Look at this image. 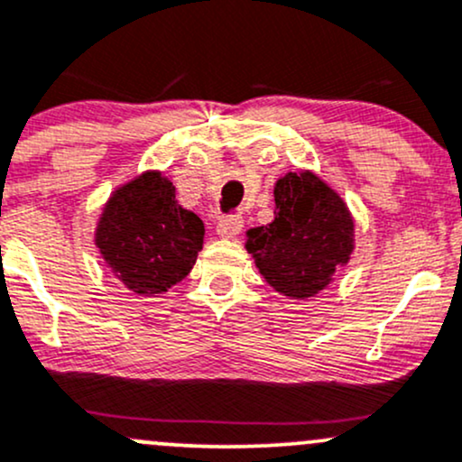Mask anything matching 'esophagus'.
<instances>
[{
	"instance_id": "obj_1",
	"label": "esophagus",
	"mask_w": 462,
	"mask_h": 462,
	"mask_svg": "<svg viewBox=\"0 0 462 462\" xmlns=\"http://www.w3.org/2000/svg\"><path fill=\"white\" fill-rule=\"evenodd\" d=\"M241 230L243 219L239 215H226L219 223H217V235L223 236V239H235Z\"/></svg>"
}]
</instances>
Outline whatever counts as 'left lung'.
I'll return each mask as SVG.
<instances>
[{
    "mask_svg": "<svg viewBox=\"0 0 462 462\" xmlns=\"http://www.w3.org/2000/svg\"><path fill=\"white\" fill-rule=\"evenodd\" d=\"M273 201V221L247 232L245 247L276 291L309 298L351 258L353 219L337 192L313 173L278 180Z\"/></svg>",
    "mask_w": 462,
    "mask_h": 462,
    "instance_id": "left-lung-1",
    "label": "left lung"
}]
</instances>
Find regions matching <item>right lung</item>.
<instances>
[{
    "mask_svg": "<svg viewBox=\"0 0 462 462\" xmlns=\"http://www.w3.org/2000/svg\"><path fill=\"white\" fill-rule=\"evenodd\" d=\"M204 232L199 217L177 204L166 177L144 173L111 197L96 245L131 291L151 296L189 276Z\"/></svg>",
    "mask_w": 462,
    "mask_h": 462,
    "instance_id": "1",
    "label": "right lung"
}]
</instances>
